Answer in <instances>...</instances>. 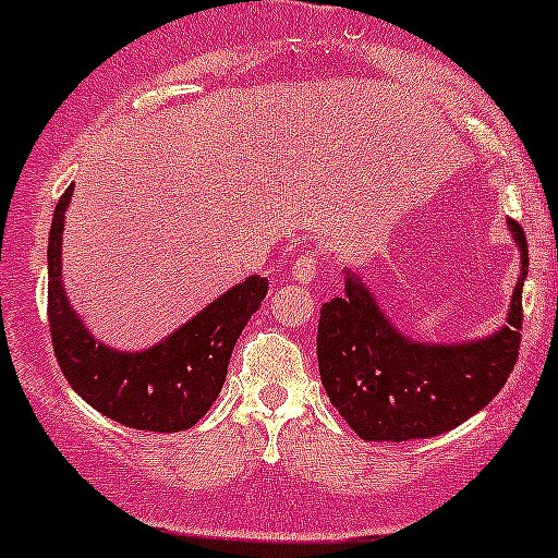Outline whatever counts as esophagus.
I'll list each match as a JSON object with an SVG mask.
<instances>
[{"mask_svg":"<svg viewBox=\"0 0 558 558\" xmlns=\"http://www.w3.org/2000/svg\"><path fill=\"white\" fill-rule=\"evenodd\" d=\"M316 277H318V255L316 253L298 255L295 263H292V279H295L298 284H311Z\"/></svg>","mask_w":558,"mask_h":558,"instance_id":"34e87169","label":"esophagus"}]
</instances>
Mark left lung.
I'll use <instances>...</instances> for the list:
<instances>
[{
  "label": "left lung",
  "instance_id": "left-lung-1",
  "mask_svg": "<svg viewBox=\"0 0 558 558\" xmlns=\"http://www.w3.org/2000/svg\"><path fill=\"white\" fill-rule=\"evenodd\" d=\"M522 277L511 298L509 324L493 337L459 345H427L392 329L372 292L350 274L345 295L324 303L316 355L322 385L340 416L363 440L403 442L459 427L485 409L514 372L522 345V284L527 236L509 221Z\"/></svg>",
  "mask_w": 558,
  "mask_h": 558
}]
</instances>
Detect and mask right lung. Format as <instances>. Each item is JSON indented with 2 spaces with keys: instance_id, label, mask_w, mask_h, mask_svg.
Returning a JSON list of instances; mask_svg holds the SVG:
<instances>
[{
  "instance_id": "obj_1",
  "label": "right lung",
  "mask_w": 558,
  "mask_h": 558,
  "mask_svg": "<svg viewBox=\"0 0 558 558\" xmlns=\"http://www.w3.org/2000/svg\"><path fill=\"white\" fill-rule=\"evenodd\" d=\"M71 195L73 186H68L54 208L47 247L49 335L68 385L92 409L123 427L147 432L195 427L221 392L231 350L250 316L266 300L268 279L247 277L173 331L166 342L142 353H118L99 345L62 292L60 247Z\"/></svg>"
}]
</instances>
